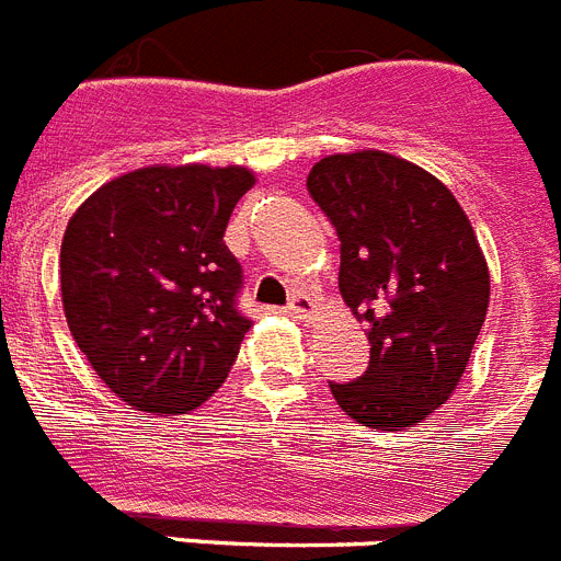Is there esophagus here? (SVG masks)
<instances>
[{
    "mask_svg": "<svg viewBox=\"0 0 561 561\" xmlns=\"http://www.w3.org/2000/svg\"><path fill=\"white\" fill-rule=\"evenodd\" d=\"M288 310H290V313H294L296 319H308V317H313V313H317L319 308H317V299H313V296L294 294V296H290Z\"/></svg>",
    "mask_w": 561,
    "mask_h": 561,
    "instance_id": "1",
    "label": "esophagus"
}]
</instances>
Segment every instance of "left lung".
<instances>
[{"label":"left lung","mask_w":561,"mask_h":561,"mask_svg":"<svg viewBox=\"0 0 561 561\" xmlns=\"http://www.w3.org/2000/svg\"><path fill=\"white\" fill-rule=\"evenodd\" d=\"M308 193L339 237V290L368 328V370L331 382L365 427H411L448 402L482 331L491 276L439 179L382 150L324 157Z\"/></svg>","instance_id":"1"}]
</instances>
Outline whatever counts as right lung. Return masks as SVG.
I'll use <instances>...</instances> for the list:
<instances>
[{
	"label": "right lung",
	"mask_w": 561,
	"mask_h": 561,
	"mask_svg": "<svg viewBox=\"0 0 561 561\" xmlns=\"http://www.w3.org/2000/svg\"><path fill=\"white\" fill-rule=\"evenodd\" d=\"M248 168H142L70 216L59 253L68 328L99 379L145 413L199 408L228 379L251 319L225 244Z\"/></svg>",
	"instance_id": "obj_1"
}]
</instances>
